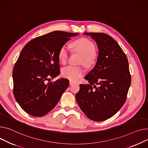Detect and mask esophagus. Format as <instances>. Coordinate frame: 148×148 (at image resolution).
Listing matches in <instances>:
<instances>
[{"mask_svg":"<svg viewBox=\"0 0 148 148\" xmlns=\"http://www.w3.org/2000/svg\"><path fill=\"white\" fill-rule=\"evenodd\" d=\"M74 84H75V82H73L72 81H69V84H70V85H73Z\"/></svg>","mask_w":148,"mask_h":148,"instance_id":"1","label":"esophagus"}]
</instances>
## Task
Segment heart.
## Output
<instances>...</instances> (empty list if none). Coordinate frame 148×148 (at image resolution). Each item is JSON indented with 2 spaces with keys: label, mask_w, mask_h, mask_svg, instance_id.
Instances as JSON below:
<instances>
[{
  "label": "heart",
  "mask_w": 148,
  "mask_h": 148,
  "mask_svg": "<svg viewBox=\"0 0 148 148\" xmlns=\"http://www.w3.org/2000/svg\"><path fill=\"white\" fill-rule=\"evenodd\" d=\"M72 47L75 51L82 56V62L87 66L92 65L96 58L95 53V45L92 41L86 38H81L72 43ZM70 49L67 45L64 44L59 50L58 59L62 63H66L68 59ZM63 77L71 81H76L79 79L84 74V70L82 67L68 66L64 67L62 72Z\"/></svg>",
  "instance_id": "1"
}]
</instances>
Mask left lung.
<instances>
[{
	"label": "left lung",
	"mask_w": 148,
	"mask_h": 148,
	"mask_svg": "<svg viewBox=\"0 0 148 148\" xmlns=\"http://www.w3.org/2000/svg\"><path fill=\"white\" fill-rule=\"evenodd\" d=\"M96 42L99 53L94 67L85 76L76 99L82 111L94 121L114 116L122 108L131 84L128 59L118 43L103 33H84Z\"/></svg>",
	"instance_id": "1"
}]
</instances>
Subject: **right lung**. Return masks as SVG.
Segmentation results:
<instances>
[{
    "mask_svg": "<svg viewBox=\"0 0 148 148\" xmlns=\"http://www.w3.org/2000/svg\"><path fill=\"white\" fill-rule=\"evenodd\" d=\"M79 33L54 31L31 40L22 49L14 65L13 93L16 101L28 114L42 116L58 103L69 81L61 78L54 82L46 81L60 73V49Z\"/></svg>",
    "mask_w": 148,
    "mask_h": 148,
    "instance_id": "right-lung-1",
    "label": "right lung"
}]
</instances>
